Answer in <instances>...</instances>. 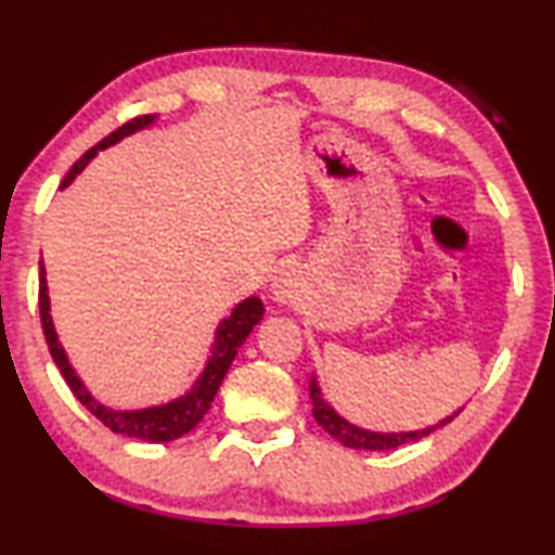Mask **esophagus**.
I'll return each mask as SVG.
<instances>
[{
  "label": "esophagus",
  "instance_id": "34e87169",
  "mask_svg": "<svg viewBox=\"0 0 555 555\" xmlns=\"http://www.w3.org/2000/svg\"><path fill=\"white\" fill-rule=\"evenodd\" d=\"M292 286H294L292 274H284V271H281V274L274 279L276 299H286V296H292Z\"/></svg>",
  "mask_w": 555,
  "mask_h": 555
}]
</instances>
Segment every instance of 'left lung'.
Wrapping results in <instances>:
<instances>
[{
  "mask_svg": "<svg viewBox=\"0 0 555 555\" xmlns=\"http://www.w3.org/2000/svg\"><path fill=\"white\" fill-rule=\"evenodd\" d=\"M309 395H311V412H314V420L319 425L324 427L326 433H330L334 440H339L341 444H347V448H354V450H395L400 448L404 442H415L420 437L430 435L435 427H440L444 423H450L452 415L448 420H442L440 425L435 427H427V430H415V433H370V430H362V427H354L349 425L347 420H341L337 412H334L330 404L324 402L322 397V389L317 385V377L309 379Z\"/></svg>",
  "mask_w": 555,
  "mask_h": 555,
  "instance_id": "obj_1",
  "label": "left lung"
}]
</instances>
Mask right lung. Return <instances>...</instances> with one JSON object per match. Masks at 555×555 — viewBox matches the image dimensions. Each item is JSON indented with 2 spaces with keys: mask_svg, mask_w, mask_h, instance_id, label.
<instances>
[{
  "mask_svg": "<svg viewBox=\"0 0 555 555\" xmlns=\"http://www.w3.org/2000/svg\"><path fill=\"white\" fill-rule=\"evenodd\" d=\"M151 122H153V115H138V118L128 120L125 125H120L118 130L111 132V135L100 140L95 147H90V151L85 153L73 168H69L65 181H62V189L73 183V178L80 173V170L88 166L92 158H95L98 151H103V147H107V145H115L125 135H130V132L145 128V125H151ZM261 317H263V304L256 299V296H251V299L241 301L238 307L231 311L229 319H223L221 326H218V332H216V341H214V349H210V359H208L206 370H203V374L198 377L196 385H193L191 392H185L181 400L160 404V408H151V410L118 412V410L105 408V404H100L95 397H92L88 389L82 387L80 377H77L73 366H69L65 349L60 347L57 334H54V326H52L50 296H47L44 267L40 261V319H42L47 347H50L54 364L60 366L62 377H65L67 387L73 389V395L92 412V415L100 420V423H103L105 427H111L113 433L135 437V440L168 442L185 433H191L193 427L201 423L203 415L210 410V402H214V397L218 392V387H221L225 372H229L233 357H236L238 347L244 345L254 326L261 322Z\"/></svg>",
  "mask_w": 555,
  "mask_h": 555,
  "instance_id": "add662e5",
  "label": "right lung"
}]
</instances>
